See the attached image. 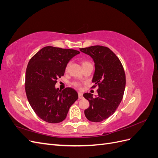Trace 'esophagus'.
Returning <instances> with one entry per match:
<instances>
[{"instance_id": "34e87169", "label": "esophagus", "mask_w": 158, "mask_h": 158, "mask_svg": "<svg viewBox=\"0 0 158 158\" xmlns=\"http://www.w3.org/2000/svg\"><path fill=\"white\" fill-rule=\"evenodd\" d=\"M78 98H79V99H82L83 98V94L81 92H78Z\"/></svg>"}]
</instances>
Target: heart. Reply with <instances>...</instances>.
I'll list each match as a JSON object with an SVG mask.
<instances>
[{
    "label": "heart",
    "instance_id": "1",
    "mask_svg": "<svg viewBox=\"0 0 158 158\" xmlns=\"http://www.w3.org/2000/svg\"><path fill=\"white\" fill-rule=\"evenodd\" d=\"M82 67H85V66H89V65H92V63H90V62L88 61V60H82ZM68 67H69V64L66 65V70H67L68 69ZM72 85H73V86L76 87V88H80L81 86V83L79 82H77V81H74V82H73V83H72Z\"/></svg>",
    "mask_w": 158,
    "mask_h": 158
}]
</instances>
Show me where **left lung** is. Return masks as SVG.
Here are the masks:
<instances>
[{
  "label": "left lung",
  "mask_w": 158,
  "mask_h": 158,
  "mask_svg": "<svg viewBox=\"0 0 158 158\" xmlns=\"http://www.w3.org/2000/svg\"><path fill=\"white\" fill-rule=\"evenodd\" d=\"M80 51L89 55L95 63V73L92 88L98 86V96L84 94L89 107L84 111L85 117L92 122L106 120L115 112L123 98L126 76L121 62L107 47L94 45Z\"/></svg>",
  "instance_id": "8db88e82"
}]
</instances>
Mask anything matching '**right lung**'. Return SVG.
<instances>
[{
    "instance_id": "right-lung-1",
    "label": "right lung",
    "mask_w": 158,
    "mask_h": 158,
    "mask_svg": "<svg viewBox=\"0 0 158 158\" xmlns=\"http://www.w3.org/2000/svg\"><path fill=\"white\" fill-rule=\"evenodd\" d=\"M80 51L47 46L33 55L28 63L25 90L31 108L42 120L49 123L64 121L70 106L78 98L71 88L56 89L57 80L64 76L69 60Z\"/></svg>"
}]
</instances>
